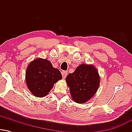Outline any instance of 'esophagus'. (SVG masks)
Listing matches in <instances>:
<instances>
[{"mask_svg": "<svg viewBox=\"0 0 132 132\" xmlns=\"http://www.w3.org/2000/svg\"><path fill=\"white\" fill-rule=\"evenodd\" d=\"M61 74H62V76H63V78H65L66 77V76H67V75H68V72H67V71H63L61 72Z\"/></svg>", "mask_w": 132, "mask_h": 132, "instance_id": "esophagus-1", "label": "esophagus"}]
</instances>
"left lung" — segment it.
Instances as JSON below:
<instances>
[{
	"instance_id": "left-lung-1",
	"label": "left lung",
	"mask_w": 132,
	"mask_h": 132,
	"mask_svg": "<svg viewBox=\"0 0 132 132\" xmlns=\"http://www.w3.org/2000/svg\"><path fill=\"white\" fill-rule=\"evenodd\" d=\"M71 97L78 104L85 103L96 93L99 86L100 77L97 69L92 64H82L75 72L66 78Z\"/></svg>"
}]
</instances>
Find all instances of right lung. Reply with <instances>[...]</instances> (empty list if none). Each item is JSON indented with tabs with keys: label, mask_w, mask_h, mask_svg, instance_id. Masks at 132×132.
<instances>
[{
	"label": "right lung",
	"mask_w": 132,
	"mask_h": 132,
	"mask_svg": "<svg viewBox=\"0 0 132 132\" xmlns=\"http://www.w3.org/2000/svg\"><path fill=\"white\" fill-rule=\"evenodd\" d=\"M61 79L59 69L53 67L50 61L42 58L31 61L25 74L27 87L31 94L38 97L46 96L54 83Z\"/></svg>",
	"instance_id": "1"
}]
</instances>
